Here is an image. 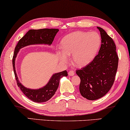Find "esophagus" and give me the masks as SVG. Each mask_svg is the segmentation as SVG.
<instances>
[{"label":"esophagus","instance_id":"obj_1","mask_svg":"<svg viewBox=\"0 0 130 130\" xmlns=\"http://www.w3.org/2000/svg\"><path fill=\"white\" fill-rule=\"evenodd\" d=\"M68 74H69V76H74V72L73 70H70V71H69V72Z\"/></svg>","mask_w":130,"mask_h":130}]
</instances>
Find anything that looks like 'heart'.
I'll return each mask as SVG.
<instances>
[{
    "mask_svg": "<svg viewBox=\"0 0 130 130\" xmlns=\"http://www.w3.org/2000/svg\"><path fill=\"white\" fill-rule=\"evenodd\" d=\"M101 44V37L95 32L77 31L66 35L60 42L62 51H57L60 61L66 63L70 55L72 63L77 67H83L94 59Z\"/></svg>",
    "mask_w": 130,
    "mask_h": 130,
    "instance_id": "1",
    "label": "heart"
}]
</instances>
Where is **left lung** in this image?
Here are the masks:
<instances>
[{
	"mask_svg": "<svg viewBox=\"0 0 130 130\" xmlns=\"http://www.w3.org/2000/svg\"><path fill=\"white\" fill-rule=\"evenodd\" d=\"M97 28L100 31L102 43L98 54L91 63L76 71L80 79L81 95L90 101L98 99L108 93L114 82L118 64L113 40L104 29Z\"/></svg>",
	"mask_w": 130,
	"mask_h": 130,
	"instance_id": "obj_1",
	"label": "left lung"
}]
</instances>
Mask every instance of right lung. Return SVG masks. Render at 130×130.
I'll use <instances>...</instances> for the list:
<instances>
[{
  "label": "right lung",
  "instance_id": "add662e5",
  "mask_svg": "<svg viewBox=\"0 0 130 130\" xmlns=\"http://www.w3.org/2000/svg\"><path fill=\"white\" fill-rule=\"evenodd\" d=\"M59 29H30L19 41L15 48L12 60L13 72L18 86L28 99L34 102H44L50 99L56 93L59 85L60 79L63 76H67L66 70L53 74L50 79L45 86L42 88L32 89L25 87L19 80L15 69V60L19 50L22 48L31 45H51L54 38Z\"/></svg>",
  "mask_w": 130,
  "mask_h": 130
}]
</instances>
